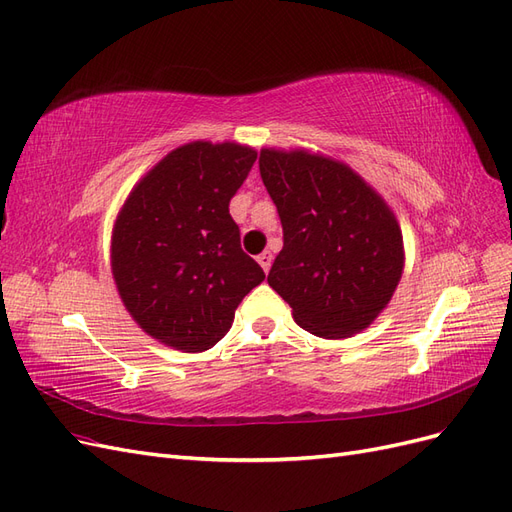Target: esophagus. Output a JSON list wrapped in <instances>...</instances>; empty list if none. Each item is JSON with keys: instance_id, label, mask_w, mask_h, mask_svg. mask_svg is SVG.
I'll return each mask as SVG.
<instances>
[{"instance_id": "34e87169", "label": "esophagus", "mask_w": 512, "mask_h": 512, "mask_svg": "<svg viewBox=\"0 0 512 512\" xmlns=\"http://www.w3.org/2000/svg\"><path fill=\"white\" fill-rule=\"evenodd\" d=\"M257 261H259V266L264 268V272H268L270 266H272V253H270V251H264V253H261V255L257 257Z\"/></svg>"}]
</instances>
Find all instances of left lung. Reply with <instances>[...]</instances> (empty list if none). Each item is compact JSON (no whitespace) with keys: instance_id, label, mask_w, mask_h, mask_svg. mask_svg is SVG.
I'll list each match as a JSON object with an SVG mask.
<instances>
[{"instance_id":"left-lung-1","label":"left lung","mask_w":512,"mask_h":512,"mask_svg":"<svg viewBox=\"0 0 512 512\" xmlns=\"http://www.w3.org/2000/svg\"><path fill=\"white\" fill-rule=\"evenodd\" d=\"M259 173L283 225L270 287L300 328L345 339L373 324L403 274V236L388 203L339 160L264 148Z\"/></svg>"}]
</instances>
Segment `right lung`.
<instances>
[{"mask_svg":"<svg viewBox=\"0 0 512 512\" xmlns=\"http://www.w3.org/2000/svg\"><path fill=\"white\" fill-rule=\"evenodd\" d=\"M257 158L240 143L193 141L169 152L115 218L111 270L126 311L186 354L229 332L242 298L266 279L229 214Z\"/></svg>","mask_w":512,"mask_h":512,"instance_id":"right-lung-1","label":"right lung"}]
</instances>
